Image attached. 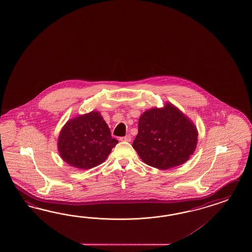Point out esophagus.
Instances as JSON below:
<instances>
[{
	"label": "esophagus",
	"instance_id": "1",
	"mask_svg": "<svg viewBox=\"0 0 252 252\" xmlns=\"http://www.w3.org/2000/svg\"><path fill=\"white\" fill-rule=\"evenodd\" d=\"M121 141H126V142H130L131 141V136L130 135H126V136L120 137Z\"/></svg>",
	"mask_w": 252,
	"mask_h": 252
}]
</instances>
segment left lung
I'll list each match as a JSON object with an SVG mask.
<instances>
[{
    "mask_svg": "<svg viewBox=\"0 0 252 252\" xmlns=\"http://www.w3.org/2000/svg\"><path fill=\"white\" fill-rule=\"evenodd\" d=\"M198 132L190 119L171 103L146 111L138 121L133 148L144 162L168 170L186 162L197 145Z\"/></svg>",
    "mask_w": 252,
    "mask_h": 252,
    "instance_id": "1",
    "label": "left lung"
}]
</instances>
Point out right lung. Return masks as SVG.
I'll return each instance as SVG.
<instances>
[{
	"instance_id": "add662e5",
	"label": "right lung",
	"mask_w": 252,
	"mask_h": 252,
	"mask_svg": "<svg viewBox=\"0 0 252 252\" xmlns=\"http://www.w3.org/2000/svg\"><path fill=\"white\" fill-rule=\"evenodd\" d=\"M117 143L101 114L93 111L65 124L59 136L58 149L64 161L88 170L102 163Z\"/></svg>"
}]
</instances>
